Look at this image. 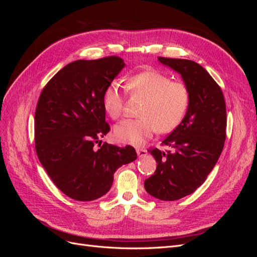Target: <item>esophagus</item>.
Wrapping results in <instances>:
<instances>
[{"label":"esophagus","mask_w":257,"mask_h":257,"mask_svg":"<svg viewBox=\"0 0 257 257\" xmlns=\"http://www.w3.org/2000/svg\"><path fill=\"white\" fill-rule=\"evenodd\" d=\"M136 152L138 154L139 158H143V157H146L148 151L146 149H144V148H136Z\"/></svg>","instance_id":"34e87169"}]
</instances>
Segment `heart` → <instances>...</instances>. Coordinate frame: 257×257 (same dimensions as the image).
Returning <instances> with one entry per match:
<instances>
[{
    "mask_svg": "<svg viewBox=\"0 0 257 257\" xmlns=\"http://www.w3.org/2000/svg\"><path fill=\"white\" fill-rule=\"evenodd\" d=\"M127 89L132 95L145 98L139 108L141 118L125 120L114 127L119 142L141 146L157 130L168 133L183 120L190 105V91L181 81H172L170 77L158 71H146L132 76ZM103 106L107 114L118 120L125 110V98L120 84L111 81L103 93Z\"/></svg>",
    "mask_w": 257,
    "mask_h": 257,
    "instance_id": "1",
    "label": "heart"
}]
</instances>
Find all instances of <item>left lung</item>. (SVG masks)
I'll list each match as a JSON object with an SVG mask.
<instances>
[{"mask_svg":"<svg viewBox=\"0 0 257 257\" xmlns=\"http://www.w3.org/2000/svg\"><path fill=\"white\" fill-rule=\"evenodd\" d=\"M158 59L181 74L190 105L182 122L162 143L174 151L149 149L158 165L145 189L161 200H177L199 188L219 160L226 139V105L220 85L196 62Z\"/></svg>","mask_w":257,"mask_h":257,"instance_id":"obj_1","label":"left lung"}]
</instances>
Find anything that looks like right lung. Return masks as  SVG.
Instances as JSON below:
<instances>
[{
	"label": "right lung",
	"mask_w": 257,
	"mask_h": 257,
	"mask_svg": "<svg viewBox=\"0 0 257 257\" xmlns=\"http://www.w3.org/2000/svg\"><path fill=\"white\" fill-rule=\"evenodd\" d=\"M124 62L110 56L67 64L45 85L34 118L35 150L54 185L79 201L94 200L110 190L113 174L136 160L132 146L94 145L110 131L103 93Z\"/></svg>",
	"instance_id": "1"
}]
</instances>
